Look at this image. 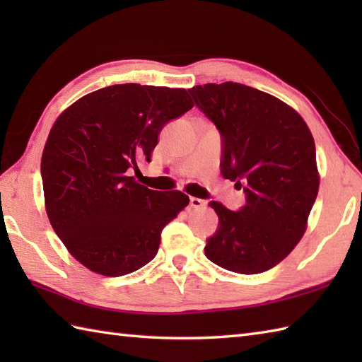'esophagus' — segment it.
<instances>
[{
    "instance_id": "1",
    "label": "esophagus",
    "mask_w": 362,
    "mask_h": 362,
    "mask_svg": "<svg viewBox=\"0 0 362 362\" xmlns=\"http://www.w3.org/2000/svg\"><path fill=\"white\" fill-rule=\"evenodd\" d=\"M189 205L193 206V209L199 210V209H204L205 201H202V199H197V197H191L189 199Z\"/></svg>"
}]
</instances>
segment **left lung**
I'll use <instances>...</instances> for the list:
<instances>
[{
  "label": "left lung",
  "mask_w": 362,
  "mask_h": 362,
  "mask_svg": "<svg viewBox=\"0 0 362 362\" xmlns=\"http://www.w3.org/2000/svg\"><path fill=\"white\" fill-rule=\"evenodd\" d=\"M188 91L222 135V175L247 196L240 211L210 202L219 228L205 255L236 274L269 271L302 240L316 202L320 175L311 130L291 105L243 83Z\"/></svg>",
  "instance_id": "left-lung-1"
}]
</instances>
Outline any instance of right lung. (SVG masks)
<instances>
[{
    "label": "right lung",
    "mask_w": 362,
    "mask_h": 362,
    "mask_svg": "<svg viewBox=\"0 0 362 362\" xmlns=\"http://www.w3.org/2000/svg\"><path fill=\"white\" fill-rule=\"evenodd\" d=\"M193 105L185 88L121 83L82 96L52 124L42 156L46 214L91 272L121 276L148 264L161 230L189 204L130 171L151 161L163 126Z\"/></svg>",
    "instance_id": "obj_1"
}]
</instances>
